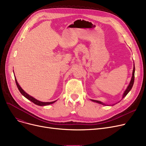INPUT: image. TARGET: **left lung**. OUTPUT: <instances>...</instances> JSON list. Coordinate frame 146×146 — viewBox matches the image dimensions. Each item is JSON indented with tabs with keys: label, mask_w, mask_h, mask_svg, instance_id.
I'll list each match as a JSON object with an SVG mask.
<instances>
[{
	"label": "left lung",
	"mask_w": 146,
	"mask_h": 146,
	"mask_svg": "<svg viewBox=\"0 0 146 146\" xmlns=\"http://www.w3.org/2000/svg\"><path fill=\"white\" fill-rule=\"evenodd\" d=\"M134 72H135V67H134H134H133V75H132V77H131V81L130 82V84L128 86L127 89H126L123 95V98H122V99L124 98V97L127 95L128 94V93L130 91V90L131 89L132 87L133 86V84H134ZM93 102H96V103H98L99 104H103V105H106L104 103L100 102V101H98V100H92ZM114 105V104H113Z\"/></svg>",
	"instance_id": "left-lung-1"
}]
</instances>
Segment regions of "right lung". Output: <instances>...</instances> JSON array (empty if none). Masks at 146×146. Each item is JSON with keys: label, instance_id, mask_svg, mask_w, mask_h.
<instances>
[{"label": "right lung", "instance_id": "obj_1", "mask_svg": "<svg viewBox=\"0 0 146 146\" xmlns=\"http://www.w3.org/2000/svg\"><path fill=\"white\" fill-rule=\"evenodd\" d=\"M15 82H16L17 87V88H18L19 92H20L21 93L23 96H25L26 99H27L28 100L31 101L32 102H33V103H35V104L38 105V106H47V105L51 104L54 103V102L56 101H56L52 102H40V101H38V100H36V99L33 98V97H32V96H29L28 94H27V93L21 88V87L19 85V84H18V83H17V80H16V77H15Z\"/></svg>", "mask_w": 146, "mask_h": 146}]
</instances>
